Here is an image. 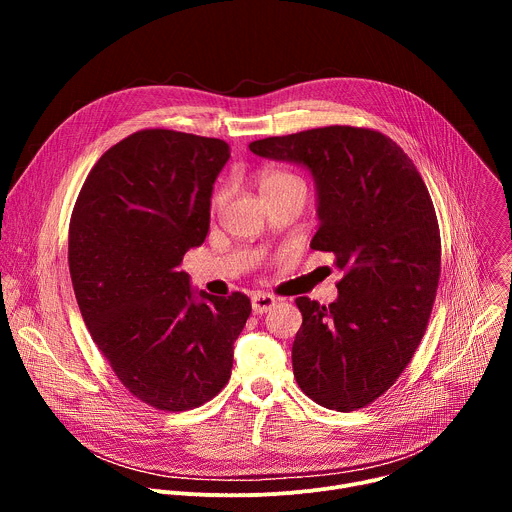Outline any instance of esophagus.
I'll return each instance as SVG.
<instances>
[{"mask_svg":"<svg viewBox=\"0 0 512 512\" xmlns=\"http://www.w3.org/2000/svg\"><path fill=\"white\" fill-rule=\"evenodd\" d=\"M277 304V300L269 294H261V291H257V294L251 298V306H253V312L255 314H265L269 312L273 306Z\"/></svg>","mask_w":512,"mask_h":512,"instance_id":"34e87169","label":"esophagus"}]
</instances>
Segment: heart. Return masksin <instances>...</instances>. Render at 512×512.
<instances>
[{"label": "heart", "instance_id": "heart-1", "mask_svg": "<svg viewBox=\"0 0 512 512\" xmlns=\"http://www.w3.org/2000/svg\"><path fill=\"white\" fill-rule=\"evenodd\" d=\"M291 184H302V180L291 174V172H285V170H277V168H265L261 170L259 174V190L261 194L265 192H271V190H279V188H285V186H291ZM231 196V186L229 184H221L214 192H212V198H210V210L212 212H218L221 210L227 200Z\"/></svg>", "mask_w": 512, "mask_h": 512}]
</instances>
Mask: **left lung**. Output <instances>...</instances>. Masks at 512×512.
<instances>
[{
    "label": "left lung",
    "mask_w": 512,
    "mask_h": 512,
    "mask_svg": "<svg viewBox=\"0 0 512 512\" xmlns=\"http://www.w3.org/2000/svg\"><path fill=\"white\" fill-rule=\"evenodd\" d=\"M249 150L312 170L320 229L334 253L338 300L298 298L294 377L318 405L354 411L385 395L411 362L433 310L442 239L427 186L381 131L330 125L257 139Z\"/></svg>",
    "instance_id": "1"
}]
</instances>
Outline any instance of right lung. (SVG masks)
Instances as JSON below:
<instances>
[{
    "mask_svg": "<svg viewBox=\"0 0 512 512\" xmlns=\"http://www.w3.org/2000/svg\"><path fill=\"white\" fill-rule=\"evenodd\" d=\"M229 143L141 129L109 148L72 208L68 267L83 320L121 385L160 411H188L225 389L251 300L216 298L180 271L204 241L212 184Z\"/></svg>",
    "mask_w": 512,
    "mask_h": 512,
    "instance_id": "1",
    "label": "right lung"
}]
</instances>
